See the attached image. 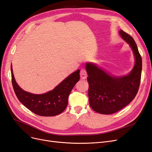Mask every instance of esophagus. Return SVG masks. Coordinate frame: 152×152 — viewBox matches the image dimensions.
Segmentation results:
<instances>
[{
	"mask_svg": "<svg viewBox=\"0 0 152 152\" xmlns=\"http://www.w3.org/2000/svg\"><path fill=\"white\" fill-rule=\"evenodd\" d=\"M80 75V77H81L82 79H86L87 77V73L86 69H84V68L81 69Z\"/></svg>",
	"mask_w": 152,
	"mask_h": 152,
	"instance_id": "obj_1",
	"label": "esophagus"
}]
</instances>
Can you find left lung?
I'll list each match as a JSON object with an SVG mask.
<instances>
[{
    "mask_svg": "<svg viewBox=\"0 0 152 152\" xmlns=\"http://www.w3.org/2000/svg\"><path fill=\"white\" fill-rule=\"evenodd\" d=\"M119 34L130 45L135 56V65L129 75L115 77L91 63L86 68L89 82V101L91 107L102 114L117 112L129 104L136 96L141 82L142 59L132 37L123 30Z\"/></svg>",
    "mask_w": 152,
    "mask_h": 152,
    "instance_id": "1",
    "label": "left lung"
}]
</instances>
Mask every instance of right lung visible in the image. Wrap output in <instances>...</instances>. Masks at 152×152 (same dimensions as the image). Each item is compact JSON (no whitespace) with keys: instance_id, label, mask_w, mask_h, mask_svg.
I'll return each instance as SVG.
<instances>
[{"instance_id":"obj_1","label":"right lung","mask_w":152,"mask_h":152,"mask_svg":"<svg viewBox=\"0 0 152 152\" xmlns=\"http://www.w3.org/2000/svg\"><path fill=\"white\" fill-rule=\"evenodd\" d=\"M11 81L13 89L20 102L25 107L40 116L51 117L62 113L67 107L68 96L73 87L80 79V70L73 72L55 88L43 94H34L21 89L13 75Z\"/></svg>"}]
</instances>
